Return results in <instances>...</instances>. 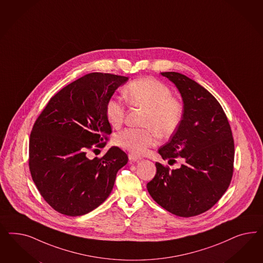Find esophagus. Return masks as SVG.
Here are the masks:
<instances>
[{
	"mask_svg": "<svg viewBox=\"0 0 263 263\" xmlns=\"http://www.w3.org/2000/svg\"><path fill=\"white\" fill-rule=\"evenodd\" d=\"M128 158H129L130 161H134V162L142 159L140 156H137L134 153H129V154H128Z\"/></svg>",
	"mask_w": 263,
	"mask_h": 263,
	"instance_id": "obj_1",
	"label": "esophagus"
}]
</instances>
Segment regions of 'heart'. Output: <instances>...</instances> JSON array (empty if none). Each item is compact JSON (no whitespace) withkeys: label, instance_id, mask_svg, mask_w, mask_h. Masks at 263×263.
<instances>
[{"label":"heart","instance_id":"obj_1","mask_svg":"<svg viewBox=\"0 0 263 263\" xmlns=\"http://www.w3.org/2000/svg\"><path fill=\"white\" fill-rule=\"evenodd\" d=\"M166 84L153 77L133 80L123 89L126 101L134 107L145 110L142 125L145 128H125L115 137L122 148L141 155L156 141L157 134L167 138L175 134L184 117V104L172 96ZM107 120L114 127L123 122L126 109L120 98L111 97L105 108Z\"/></svg>","mask_w":263,"mask_h":263}]
</instances>
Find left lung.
<instances>
[{
  "mask_svg": "<svg viewBox=\"0 0 263 263\" xmlns=\"http://www.w3.org/2000/svg\"><path fill=\"white\" fill-rule=\"evenodd\" d=\"M180 92L184 117L160 155L173 164L170 170L156 163V175L146 188L152 199L167 211L180 217L199 215L210 209L231 184L234 142L222 106L207 89L177 72H162Z\"/></svg>",
  "mask_w": 263,
  "mask_h": 263,
  "instance_id": "8db88e82",
  "label": "left lung"
}]
</instances>
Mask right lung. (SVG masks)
Instances as JSON below:
<instances>
[{"instance_id": "right-lung-1", "label": "right lung", "mask_w": 263, "mask_h": 263, "mask_svg": "<svg viewBox=\"0 0 263 263\" xmlns=\"http://www.w3.org/2000/svg\"><path fill=\"white\" fill-rule=\"evenodd\" d=\"M128 77L93 72L62 88L35 120L29 167L42 198L64 215H84L110 196L126 153L112 146L102 158L88 151L103 147L111 133L105 108Z\"/></svg>"}]
</instances>
